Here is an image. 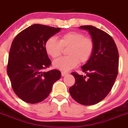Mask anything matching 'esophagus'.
<instances>
[{"instance_id": "1", "label": "esophagus", "mask_w": 128, "mask_h": 128, "mask_svg": "<svg viewBox=\"0 0 128 128\" xmlns=\"http://www.w3.org/2000/svg\"><path fill=\"white\" fill-rule=\"evenodd\" d=\"M67 74H68L67 72H62V76L63 77L67 75Z\"/></svg>"}]
</instances>
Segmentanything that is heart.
Instances as JSON below:
<instances>
[{
	"mask_svg": "<svg viewBox=\"0 0 128 128\" xmlns=\"http://www.w3.org/2000/svg\"><path fill=\"white\" fill-rule=\"evenodd\" d=\"M45 50L48 55L56 58L61 54L62 47H69L66 54L53 62V66L62 71H68L74 68L79 62L84 63L89 60L94 48L93 40L84 36L81 32L70 31L61 36L60 40L51 36L45 43Z\"/></svg>",
	"mask_w": 128,
	"mask_h": 128,
	"instance_id": "1",
	"label": "heart"
}]
</instances>
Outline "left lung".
Segmentation results:
<instances>
[{"instance_id": "obj_1", "label": "left lung", "mask_w": 128, "mask_h": 128, "mask_svg": "<svg viewBox=\"0 0 128 128\" xmlns=\"http://www.w3.org/2000/svg\"><path fill=\"white\" fill-rule=\"evenodd\" d=\"M79 28L89 32L94 48L89 60L81 66L86 76L71 73L76 82L69 92L76 101L88 106L101 101L112 88L118 74V52L113 38L104 31L92 26Z\"/></svg>"}]
</instances>
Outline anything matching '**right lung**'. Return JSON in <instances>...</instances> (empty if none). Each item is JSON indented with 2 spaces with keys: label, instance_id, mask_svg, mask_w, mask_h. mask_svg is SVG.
<instances>
[{
  "label": "right lung",
  "instance_id": "1",
  "mask_svg": "<svg viewBox=\"0 0 128 128\" xmlns=\"http://www.w3.org/2000/svg\"><path fill=\"white\" fill-rule=\"evenodd\" d=\"M60 30V28L33 24L13 40L7 73L13 91L25 102L34 104L44 100L50 93L53 84L60 79V71H44L51 64L45 43Z\"/></svg>",
  "mask_w": 128,
  "mask_h": 128
}]
</instances>
